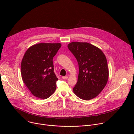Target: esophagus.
Masks as SVG:
<instances>
[{"mask_svg":"<svg viewBox=\"0 0 134 134\" xmlns=\"http://www.w3.org/2000/svg\"><path fill=\"white\" fill-rule=\"evenodd\" d=\"M62 78H63V79H64V80H66V79H68V77H67V76H63Z\"/></svg>","mask_w":134,"mask_h":134,"instance_id":"esophagus-1","label":"esophagus"}]
</instances>
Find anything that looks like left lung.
Listing matches in <instances>:
<instances>
[{"mask_svg":"<svg viewBox=\"0 0 134 134\" xmlns=\"http://www.w3.org/2000/svg\"><path fill=\"white\" fill-rule=\"evenodd\" d=\"M68 48L79 67L78 81L73 88L74 94L84 100L95 98L104 89L109 79L105 54L100 48L87 42H72Z\"/></svg>","mask_w":134,"mask_h":134,"instance_id":"1","label":"left lung"}]
</instances>
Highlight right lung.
I'll list each match as a JSON object with an SVG mask.
<instances>
[{
    "label": "right lung",
    "instance_id": "1",
    "mask_svg": "<svg viewBox=\"0 0 134 134\" xmlns=\"http://www.w3.org/2000/svg\"><path fill=\"white\" fill-rule=\"evenodd\" d=\"M62 44L40 43L26 51L21 63V76L34 97L46 99L53 94L58 79L53 71V57Z\"/></svg>",
    "mask_w": 134,
    "mask_h": 134
}]
</instances>
